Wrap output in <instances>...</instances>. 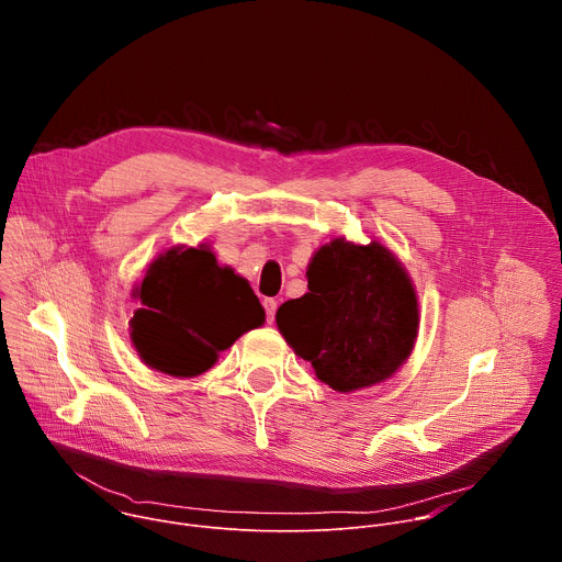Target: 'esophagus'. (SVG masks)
I'll return each mask as SVG.
<instances>
[{"mask_svg":"<svg viewBox=\"0 0 562 562\" xmlns=\"http://www.w3.org/2000/svg\"><path fill=\"white\" fill-rule=\"evenodd\" d=\"M265 311H267V323L271 325L273 319H276V311H278V300H273V297H267L265 302Z\"/></svg>","mask_w":562,"mask_h":562,"instance_id":"1","label":"esophagus"}]
</instances>
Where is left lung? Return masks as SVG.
<instances>
[{"instance_id":"obj_1","label":"left lung","mask_w":562,"mask_h":562,"mask_svg":"<svg viewBox=\"0 0 562 562\" xmlns=\"http://www.w3.org/2000/svg\"><path fill=\"white\" fill-rule=\"evenodd\" d=\"M308 293L284 302L278 329L315 375L336 391L382 382L403 364L418 336L414 284L393 254L334 239L306 271Z\"/></svg>"}]
</instances>
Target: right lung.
I'll list each match as a JSON object with an SVG mask.
<instances>
[{"mask_svg":"<svg viewBox=\"0 0 562 562\" xmlns=\"http://www.w3.org/2000/svg\"><path fill=\"white\" fill-rule=\"evenodd\" d=\"M139 308L131 340L139 358L176 378L200 375L217 353L265 323V308L245 278L200 249L159 256L135 289Z\"/></svg>","mask_w":562,"mask_h":562,"instance_id":"1","label":"right lung"}]
</instances>
